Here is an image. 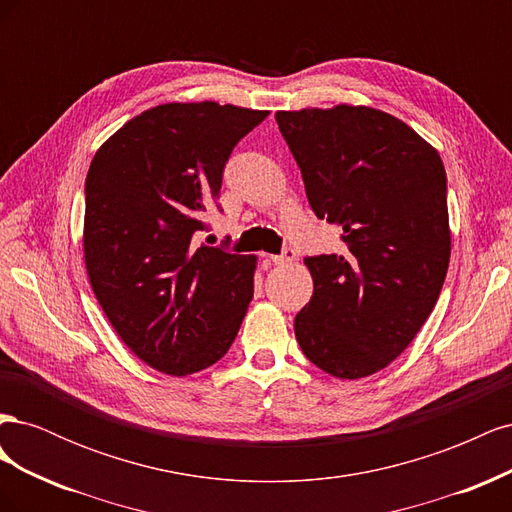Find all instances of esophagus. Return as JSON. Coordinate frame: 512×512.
I'll use <instances>...</instances> for the list:
<instances>
[{"label": "esophagus", "instance_id": "obj_1", "mask_svg": "<svg viewBox=\"0 0 512 512\" xmlns=\"http://www.w3.org/2000/svg\"><path fill=\"white\" fill-rule=\"evenodd\" d=\"M294 258H297V252H294L292 247H284L282 254L271 256V262H273V265H286V262H292Z\"/></svg>", "mask_w": 512, "mask_h": 512}]
</instances>
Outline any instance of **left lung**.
I'll use <instances>...</instances> for the list:
<instances>
[{
  "mask_svg": "<svg viewBox=\"0 0 512 512\" xmlns=\"http://www.w3.org/2000/svg\"><path fill=\"white\" fill-rule=\"evenodd\" d=\"M318 220L342 228V256H307L314 294L294 318L303 354L327 374H376L436 305L451 258L446 173L404 121L367 106L275 115Z\"/></svg>",
  "mask_w": 512,
  "mask_h": 512,
  "instance_id": "obj_1",
  "label": "left lung"
}]
</instances>
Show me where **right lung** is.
<instances>
[{
	"instance_id": "1",
	"label": "right lung",
	"mask_w": 512,
	"mask_h": 512,
	"mask_svg": "<svg viewBox=\"0 0 512 512\" xmlns=\"http://www.w3.org/2000/svg\"><path fill=\"white\" fill-rule=\"evenodd\" d=\"M267 111L162 104L115 132L85 179V265L104 314L153 369L188 376L220 361L254 297V256L196 245L224 166Z\"/></svg>"
}]
</instances>
